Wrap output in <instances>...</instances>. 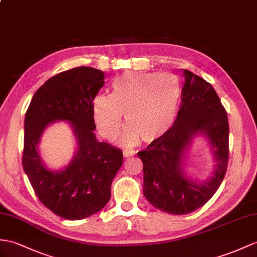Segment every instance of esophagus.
Masks as SVG:
<instances>
[{"instance_id": "1", "label": "esophagus", "mask_w": 257, "mask_h": 257, "mask_svg": "<svg viewBox=\"0 0 257 257\" xmlns=\"http://www.w3.org/2000/svg\"><path fill=\"white\" fill-rule=\"evenodd\" d=\"M135 153L132 152V150H124L123 152V157L124 158H127V157H131V156H133Z\"/></svg>"}]
</instances>
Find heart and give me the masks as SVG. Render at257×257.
I'll list each match as a JSON object with an SVG mask.
<instances>
[{"mask_svg":"<svg viewBox=\"0 0 257 257\" xmlns=\"http://www.w3.org/2000/svg\"><path fill=\"white\" fill-rule=\"evenodd\" d=\"M112 95H98L92 113L98 131L113 141L120 132L123 114L128 126L122 136L125 145L142 140L154 142L171 127L177 114L180 87L166 74L127 73L113 81Z\"/></svg>","mask_w":257,"mask_h":257,"instance_id":"heart-1","label":"heart"}]
</instances>
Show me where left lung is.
Here are the masks:
<instances>
[{
  "instance_id": "obj_1",
  "label": "left lung",
  "mask_w": 257,
  "mask_h": 257,
  "mask_svg": "<svg viewBox=\"0 0 257 257\" xmlns=\"http://www.w3.org/2000/svg\"><path fill=\"white\" fill-rule=\"evenodd\" d=\"M184 85L176 121L158 140L137 155L143 161V193L162 211L185 215L202 207L220 186L229 157V123L226 109L214 87L184 70ZM205 136L212 146L216 166L202 184L187 178L184 155L192 139Z\"/></svg>"
}]
</instances>
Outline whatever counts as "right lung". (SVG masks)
<instances>
[{
	"label": "right lung",
	"instance_id": "obj_1",
	"mask_svg": "<svg viewBox=\"0 0 257 257\" xmlns=\"http://www.w3.org/2000/svg\"><path fill=\"white\" fill-rule=\"evenodd\" d=\"M104 85V73L80 66L48 79L35 92L25 116L23 167L39 201L56 216L79 220L108 204L111 184L123 164L122 150L99 142L92 101ZM70 123L78 142L73 159L63 171L48 169L38 144L49 123Z\"/></svg>",
	"mask_w": 257,
	"mask_h": 257
}]
</instances>
